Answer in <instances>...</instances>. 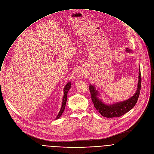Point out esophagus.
<instances>
[{"label": "esophagus", "mask_w": 154, "mask_h": 154, "mask_svg": "<svg viewBox=\"0 0 154 154\" xmlns=\"http://www.w3.org/2000/svg\"><path fill=\"white\" fill-rule=\"evenodd\" d=\"M82 75V74H80V73H79V74H78V76H79V77H81Z\"/></svg>", "instance_id": "1"}]
</instances>
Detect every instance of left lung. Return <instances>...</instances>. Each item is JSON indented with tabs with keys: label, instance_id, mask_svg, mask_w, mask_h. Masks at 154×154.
Returning a JSON list of instances; mask_svg holds the SVG:
<instances>
[{
	"label": "left lung",
	"instance_id": "obj_1",
	"mask_svg": "<svg viewBox=\"0 0 154 154\" xmlns=\"http://www.w3.org/2000/svg\"><path fill=\"white\" fill-rule=\"evenodd\" d=\"M126 51L127 52H132V51L128 48L126 49ZM138 79L139 80L138 83V88L136 93L132 97L122 102H119L109 105L103 103L101 100L97 97L99 93L96 91L95 88L93 86L90 85L89 90L91 93L92 102L96 109L102 116L106 118L120 117L125 113H127L131 109H132L135 106L140 96L141 85V75L140 68L139 71Z\"/></svg>",
	"mask_w": 154,
	"mask_h": 154
}]
</instances>
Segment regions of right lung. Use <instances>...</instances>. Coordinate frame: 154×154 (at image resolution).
<instances>
[{
    "label": "right lung",
    "mask_w": 154,
    "mask_h": 154,
    "mask_svg": "<svg viewBox=\"0 0 154 154\" xmlns=\"http://www.w3.org/2000/svg\"><path fill=\"white\" fill-rule=\"evenodd\" d=\"M71 86V82H69L68 83L66 84V85L65 87H64V96H63V102H62L61 108L60 109L58 115H57V118H55L56 119H58L61 116V115H62L63 112L64 110L66 103V100H67V94L68 93V91L70 89Z\"/></svg>",
    "instance_id": "obj_1"
}]
</instances>
